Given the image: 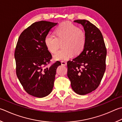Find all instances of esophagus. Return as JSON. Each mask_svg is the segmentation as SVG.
Returning <instances> with one entry per match:
<instances>
[{
  "mask_svg": "<svg viewBox=\"0 0 122 122\" xmlns=\"http://www.w3.org/2000/svg\"><path fill=\"white\" fill-rule=\"evenodd\" d=\"M61 65H63V66H67V62L66 61H62L61 62Z\"/></svg>",
  "mask_w": 122,
  "mask_h": 122,
  "instance_id": "esophagus-1",
  "label": "esophagus"
}]
</instances>
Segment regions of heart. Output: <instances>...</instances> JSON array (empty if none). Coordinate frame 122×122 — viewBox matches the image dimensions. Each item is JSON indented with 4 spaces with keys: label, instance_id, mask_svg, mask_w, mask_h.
I'll list each match as a JSON object with an SVG mask.
<instances>
[{
    "label": "heart",
    "instance_id": "obj_1",
    "mask_svg": "<svg viewBox=\"0 0 122 122\" xmlns=\"http://www.w3.org/2000/svg\"><path fill=\"white\" fill-rule=\"evenodd\" d=\"M55 36L48 34L44 43L48 51L54 53L62 44V49L54 55L55 60H68L83 52L86 44V35L83 30L77 25L65 22L55 28Z\"/></svg>",
    "mask_w": 122,
    "mask_h": 122
}]
</instances>
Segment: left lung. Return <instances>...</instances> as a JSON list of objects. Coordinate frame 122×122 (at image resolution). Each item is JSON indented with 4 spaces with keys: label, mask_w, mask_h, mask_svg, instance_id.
<instances>
[{
    "label": "left lung",
    "mask_w": 122,
    "mask_h": 122,
    "mask_svg": "<svg viewBox=\"0 0 122 122\" xmlns=\"http://www.w3.org/2000/svg\"><path fill=\"white\" fill-rule=\"evenodd\" d=\"M75 22L83 26L86 44L78 56L67 62V76L72 89L77 94L85 95L97 89L106 70L107 49L101 32L96 25L85 20Z\"/></svg>",
    "instance_id": "left-lung-1"
}]
</instances>
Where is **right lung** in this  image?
I'll return each instance as SVG.
<instances>
[{"label":"right lung","instance_id":"right-lung-1","mask_svg":"<svg viewBox=\"0 0 122 122\" xmlns=\"http://www.w3.org/2000/svg\"><path fill=\"white\" fill-rule=\"evenodd\" d=\"M57 23L41 21L32 23L21 33L15 48L16 73L20 82L29 94L43 98L53 88L56 61L47 67L52 55L46 48L44 39Z\"/></svg>","mask_w":122,"mask_h":122}]
</instances>
